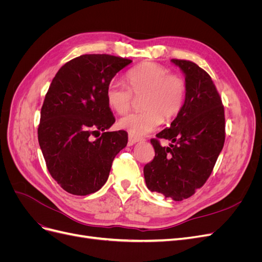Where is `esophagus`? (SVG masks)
<instances>
[{
  "label": "esophagus",
  "instance_id": "esophagus-1",
  "mask_svg": "<svg viewBox=\"0 0 262 262\" xmlns=\"http://www.w3.org/2000/svg\"><path fill=\"white\" fill-rule=\"evenodd\" d=\"M142 140H143V139L140 138V137L134 136V134H131V133H129V143H130V144L138 143V142H140V141H142Z\"/></svg>",
  "mask_w": 262,
  "mask_h": 262
}]
</instances>
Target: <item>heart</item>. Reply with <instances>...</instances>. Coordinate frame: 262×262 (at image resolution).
Segmentation results:
<instances>
[{
	"mask_svg": "<svg viewBox=\"0 0 262 262\" xmlns=\"http://www.w3.org/2000/svg\"><path fill=\"white\" fill-rule=\"evenodd\" d=\"M128 89L123 83L113 80L107 86L108 106L119 115L131 108L133 96L140 98V113L122 117L118 126L134 136H143L154 131L163 120L172 121L184 108L187 84L184 78L172 74L168 68L154 62H144L126 74Z\"/></svg>",
	"mask_w": 262,
	"mask_h": 262,
	"instance_id": "heart-1",
	"label": "heart"
}]
</instances>
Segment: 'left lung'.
<instances>
[{"instance_id": "1", "label": "left lung", "mask_w": 262, "mask_h": 262, "mask_svg": "<svg viewBox=\"0 0 262 262\" xmlns=\"http://www.w3.org/2000/svg\"><path fill=\"white\" fill-rule=\"evenodd\" d=\"M185 74L187 96L180 114L150 140L154 160L144 166L150 191L181 201L210 177L225 141L224 106L211 76L195 63L172 59ZM160 138L172 141L162 147Z\"/></svg>"}]
</instances>
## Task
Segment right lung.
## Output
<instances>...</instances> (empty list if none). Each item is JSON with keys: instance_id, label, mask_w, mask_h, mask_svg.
<instances>
[{"instance_id": "obj_1", "label": "right lung", "mask_w": 262, "mask_h": 262, "mask_svg": "<svg viewBox=\"0 0 262 262\" xmlns=\"http://www.w3.org/2000/svg\"><path fill=\"white\" fill-rule=\"evenodd\" d=\"M131 62L110 54H83L53 77L41 107L38 141L50 175L69 193L98 191L114 158L128 143L125 131L106 132L116 121L106 90ZM100 132L99 138L91 140Z\"/></svg>"}]
</instances>
